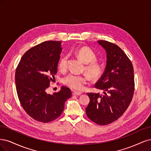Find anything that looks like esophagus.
<instances>
[{"mask_svg": "<svg viewBox=\"0 0 151 151\" xmlns=\"http://www.w3.org/2000/svg\"><path fill=\"white\" fill-rule=\"evenodd\" d=\"M81 94V92H78V91H73V95H76V96H79Z\"/></svg>", "mask_w": 151, "mask_h": 151, "instance_id": "1", "label": "esophagus"}]
</instances>
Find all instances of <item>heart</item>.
Returning <instances> with one entry per match:
<instances>
[{"label": "heart", "instance_id": "obj_1", "mask_svg": "<svg viewBox=\"0 0 151 151\" xmlns=\"http://www.w3.org/2000/svg\"><path fill=\"white\" fill-rule=\"evenodd\" d=\"M75 52L77 57L82 62L86 64L85 66L84 70L88 76L93 81L98 80L101 74L102 70L99 63L95 61L96 58L94 52L89 47L86 46L77 48ZM67 63V56L63 55L60 57L58 65L61 71H64L66 70ZM87 81L88 79L85 75L70 74L64 78L63 83L72 90L81 91L84 88Z\"/></svg>", "mask_w": 151, "mask_h": 151}]
</instances>
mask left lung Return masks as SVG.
Wrapping results in <instances>:
<instances>
[{"instance_id": "obj_1", "label": "left lung", "mask_w": 151, "mask_h": 151, "mask_svg": "<svg viewBox=\"0 0 151 151\" xmlns=\"http://www.w3.org/2000/svg\"><path fill=\"white\" fill-rule=\"evenodd\" d=\"M98 43L106 51V65L95 87L104 94L87 93L90 102L85 110L91 120L104 125L117 120L128 108L134 95V75L132 63L120 47L104 40Z\"/></svg>"}]
</instances>
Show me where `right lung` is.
<instances>
[{"label":"right lung","mask_w":151,"mask_h":151,"mask_svg":"<svg viewBox=\"0 0 151 151\" xmlns=\"http://www.w3.org/2000/svg\"><path fill=\"white\" fill-rule=\"evenodd\" d=\"M61 50L60 41L41 42L24 53L16 68L19 100L26 112L41 122H50L59 117L65 101L71 96L70 89L63 86L53 95L46 92L57 73Z\"/></svg>","instance_id":"add662e5"}]
</instances>
